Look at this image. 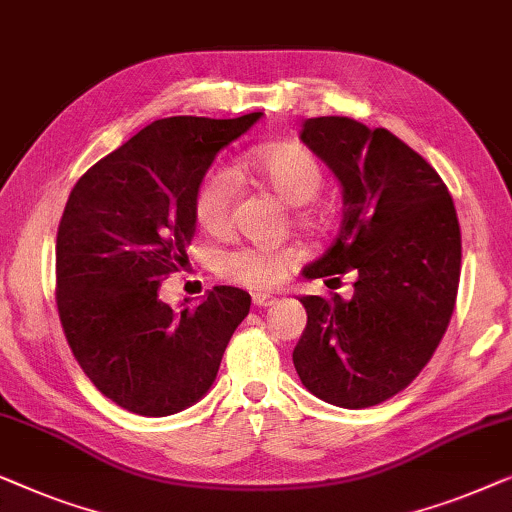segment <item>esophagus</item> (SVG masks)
Masks as SVG:
<instances>
[{"instance_id": "34e87169", "label": "esophagus", "mask_w": 512, "mask_h": 512, "mask_svg": "<svg viewBox=\"0 0 512 512\" xmlns=\"http://www.w3.org/2000/svg\"><path fill=\"white\" fill-rule=\"evenodd\" d=\"M253 304L259 306V308L273 306V304H276V297H273V294H269V292H255L253 294Z\"/></svg>"}]
</instances>
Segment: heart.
<instances>
[{
    "label": "heart",
    "instance_id": "obj_1",
    "mask_svg": "<svg viewBox=\"0 0 512 512\" xmlns=\"http://www.w3.org/2000/svg\"><path fill=\"white\" fill-rule=\"evenodd\" d=\"M241 167L253 171L285 204L301 206L318 194L322 185V169L315 157L299 143H271L243 155ZM234 197V176L227 167L208 169L197 185L192 199L194 220L206 232H222L229 225ZM306 227L318 225L311 215H301ZM299 253L294 248L241 246L218 257L222 276L248 287H273L283 280Z\"/></svg>",
    "mask_w": 512,
    "mask_h": 512
}]
</instances>
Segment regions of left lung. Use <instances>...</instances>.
Returning <instances> with one entry per match:
<instances>
[{
  "instance_id": "8db88e82",
  "label": "left lung",
  "mask_w": 512,
  "mask_h": 512,
  "mask_svg": "<svg viewBox=\"0 0 512 512\" xmlns=\"http://www.w3.org/2000/svg\"><path fill=\"white\" fill-rule=\"evenodd\" d=\"M301 141L343 187L341 232L304 276L352 271L355 292L299 299L308 322L294 369L318 399L369 408L413 383L450 325L462 271L457 211L436 169L383 127L322 115L304 122Z\"/></svg>"
}]
</instances>
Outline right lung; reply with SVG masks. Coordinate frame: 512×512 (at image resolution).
Wrapping results in <instances>:
<instances>
[{"label":"right lung","mask_w":512,"mask_h":512,"mask_svg":"<svg viewBox=\"0 0 512 512\" xmlns=\"http://www.w3.org/2000/svg\"><path fill=\"white\" fill-rule=\"evenodd\" d=\"M262 113L155 120L78 178L57 227V313L76 362L129 413H181L211 390L250 294L218 285L171 308L160 285L187 259L192 199L215 155Z\"/></svg>","instance_id":"add662e5"}]
</instances>
